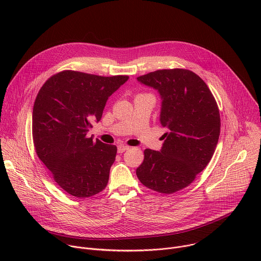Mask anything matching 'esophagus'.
I'll return each instance as SVG.
<instances>
[{
  "mask_svg": "<svg viewBox=\"0 0 261 261\" xmlns=\"http://www.w3.org/2000/svg\"><path fill=\"white\" fill-rule=\"evenodd\" d=\"M127 150H129V146L128 145H125V144H119L118 145V152L119 153H124Z\"/></svg>",
  "mask_w": 261,
  "mask_h": 261,
  "instance_id": "34e87169",
  "label": "esophagus"
}]
</instances>
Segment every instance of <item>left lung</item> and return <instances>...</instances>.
<instances>
[{
	"label": "left lung",
	"instance_id": "1",
	"mask_svg": "<svg viewBox=\"0 0 261 261\" xmlns=\"http://www.w3.org/2000/svg\"><path fill=\"white\" fill-rule=\"evenodd\" d=\"M137 80L160 93V121L167 132L161 152L144 150L136 175L146 188L172 194L188 187L211 161L221 128L218 104L206 84L188 69L157 70Z\"/></svg>",
	"mask_w": 261,
	"mask_h": 261
}]
</instances>
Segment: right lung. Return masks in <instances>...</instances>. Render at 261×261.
Returning <instances> with one entry per match:
<instances>
[{
    "mask_svg": "<svg viewBox=\"0 0 261 261\" xmlns=\"http://www.w3.org/2000/svg\"><path fill=\"white\" fill-rule=\"evenodd\" d=\"M128 75L100 76L63 70L41 87L33 107L32 134L37 156L68 194L87 198L105 189L118 148L88 137L108 97Z\"/></svg>",
    "mask_w": 261,
    "mask_h": 261,
    "instance_id": "right-lung-1",
    "label": "right lung"
}]
</instances>
